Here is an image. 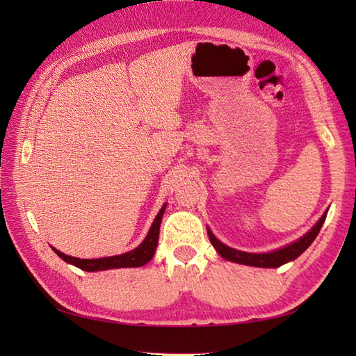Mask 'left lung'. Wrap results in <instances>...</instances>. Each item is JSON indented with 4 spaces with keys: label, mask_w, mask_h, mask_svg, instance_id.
<instances>
[{
    "label": "left lung",
    "mask_w": 356,
    "mask_h": 356,
    "mask_svg": "<svg viewBox=\"0 0 356 356\" xmlns=\"http://www.w3.org/2000/svg\"><path fill=\"white\" fill-rule=\"evenodd\" d=\"M326 216H327V211L321 216L320 220L315 223L314 228L309 232H306L305 236L298 238L297 241H293V243L287 245L282 249H277V251L264 252V254L243 252V251H238V249L226 246L220 240L216 238V236L211 232L209 228H208V236H209L211 243H213V246L216 248V251L220 254L225 260L240 263V264H248V266H255V268H278L287 261H292L297 259V257H300L309 246L312 245V241L316 238V236H318L324 220H326Z\"/></svg>",
    "instance_id": "8db88e82"
}]
</instances>
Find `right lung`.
I'll list each match as a JSON object with an SVG mask.
<instances>
[{"instance_id":"obj_1","label":"right lung","mask_w":356,"mask_h":356,"mask_svg":"<svg viewBox=\"0 0 356 356\" xmlns=\"http://www.w3.org/2000/svg\"><path fill=\"white\" fill-rule=\"evenodd\" d=\"M165 208H166V203L157 213L154 222H153V225H151V228L147 234L145 240H143L138 248H134L130 252L113 255V257H104V259L88 260V259H76V257L65 255L55 248H53V251L61 257L64 261L70 263V264H73V266H76V268H79L82 270H87V272L107 270V269H116V268L143 266V264H147L151 259H153V255L156 252L157 241H159V229H161V222H162V216L165 213Z\"/></svg>"}]
</instances>
